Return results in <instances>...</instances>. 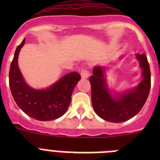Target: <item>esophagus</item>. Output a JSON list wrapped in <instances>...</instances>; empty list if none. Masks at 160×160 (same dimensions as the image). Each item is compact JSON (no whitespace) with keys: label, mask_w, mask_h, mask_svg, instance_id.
Listing matches in <instances>:
<instances>
[{"label":"esophagus","mask_w":160,"mask_h":160,"mask_svg":"<svg viewBox=\"0 0 160 160\" xmlns=\"http://www.w3.org/2000/svg\"><path fill=\"white\" fill-rule=\"evenodd\" d=\"M90 75V71L87 69H83L81 71V76H82V78H87Z\"/></svg>","instance_id":"34e87169"}]
</instances>
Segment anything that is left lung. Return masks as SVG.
Listing matches in <instances>:
<instances>
[{"label":"left lung","instance_id":"8db88e82","mask_svg":"<svg viewBox=\"0 0 160 160\" xmlns=\"http://www.w3.org/2000/svg\"><path fill=\"white\" fill-rule=\"evenodd\" d=\"M142 70V79L137 87L123 94L112 95L107 86L105 68L96 66L90 76L91 100L96 114L102 119L122 122L136 115L148 99L151 89V70L146 54H136Z\"/></svg>","mask_w":160,"mask_h":160}]
</instances>
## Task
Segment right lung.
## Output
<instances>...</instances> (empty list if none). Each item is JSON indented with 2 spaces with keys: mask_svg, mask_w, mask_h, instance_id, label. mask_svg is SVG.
<instances>
[{
  "mask_svg": "<svg viewBox=\"0 0 160 160\" xmlns=\"http://www.w3.org/2000/svg\"><path fill=\"white\" fill-rule=\"evenodd\" d=\"M25 39L17 47L9 69V87L18 107L25 114L40 121H50L62 116L71 101L73 88L81 76L77 72L66 74L46 90H35L29 87L18 67L19 52Z\"/></svg>",
  "mask_w": 160,
  "mask_h": 160,
  "instance_id": "obj_1",
  "label": "right lung"
}]
</instances>
